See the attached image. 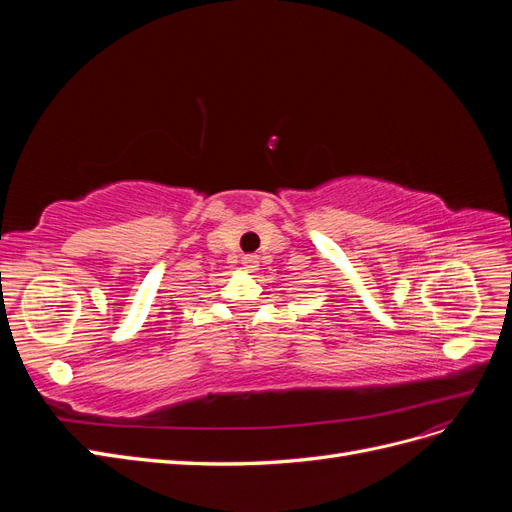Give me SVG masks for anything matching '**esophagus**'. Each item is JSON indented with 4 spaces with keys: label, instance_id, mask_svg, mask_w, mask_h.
Wrapping results in <instances>:
<instances>
[{
    "label": "esophagus",
    "instance_id": "esophagus-1",
    "mask_svg": "<svg viewBox=\"0 0 512 512\" xmlns=\"http://www.w3.org/2000/svg\"><path fill=\"white\" fill-rule=\"evenodd\" d=\"M243 267L247 269V271H256V267H258V258L256 256H252V254H247V256H243Z\"/></svg>",
    "mask_w": 512,
    "mask_h": 512
}]
</instances>
